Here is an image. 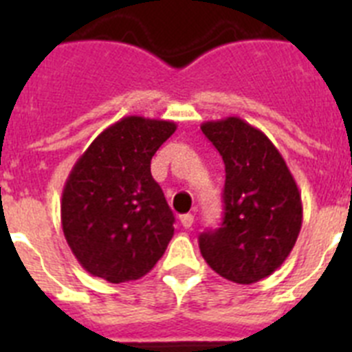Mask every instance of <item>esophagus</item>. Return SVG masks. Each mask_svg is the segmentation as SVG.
<instances>
[{"instance_id": "esophagus-1", "label": "esophagus", "mask_w": 352, "mask_h": 352, "mask_svg": "<svg viewBox=\"0 0 352 352\" xmlns=\"http://www.w3.org/2000/svg\"><path fill=\"white\" fill-rule=\"evenodd\" d=\"M179 222H182V226L185 227V229H190L192 223H194V214L192 213L182 214V217H179Z\"/></svg>"}]
</instances>
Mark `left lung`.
I'll list each match as a JSON object with an SVG mask.
<instances>
[{"label": "left lung", "instance_id": "obj_1", "mask_svg": "<svg viewBox=\"0 0 352 352\" xmlns=\"http://www.w3.org/2000/svg\"><path fill=\"white\" fill-rule=\"evenodd\" d=\"M203 133L226 166L223 220L199 236L213 272L236 284H254L280 268L303 220L298 185L280 151L238 116L204 121Z\"/></svg>", "mask_w": 352, "mask_h": 352}]
</instances>
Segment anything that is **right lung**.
Returning <instances> with one entry per match:
<instances>
[{"label":"right lung","instance_id":"1","mask_svg":"<svg viewBox=\"0 0 352 352\" xmlns=\"http://www.w3.org/2000/svg\"><path fill=\"white\" fill-rule=\"evenodd\" d=\"M174 121L126 116L89 144L61 195V226L89 275L111 284L153 270L174 234V214L151 176V158Z\"/></svg>","mask_w":352,"mask_h":352}]
</instances>
